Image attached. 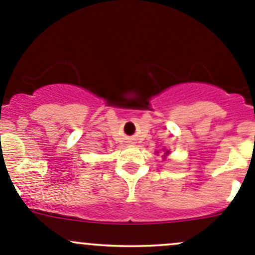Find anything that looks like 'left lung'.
<instances>
[{
	"label": "left lung",
	"mask_w": 255,
	"mask_h": 255,
	"mask_svg": "<svg viewBox=\"0 0 255 255\" xmlns=\"http://www.w3.org/2000/svg\"><path fill=\"white\" fill-rule=\"evenodd\" d=\"M165 154H168V151H166V153H165Z\"/></svg>",
	"instance_id": "obj_1"
}]
</instances>
